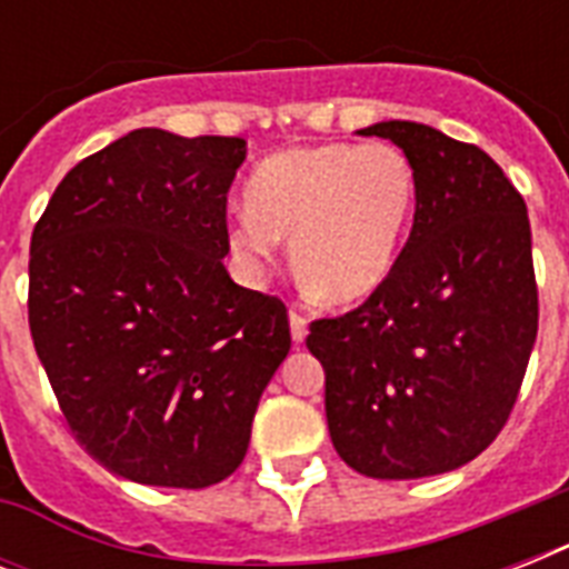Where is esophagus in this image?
<instances>
[{
	"instance_id": "1",
	"label": "esophagus",
	"mask_w": 569,
	"mask_h": 569,
	"mask_svg": "<svg viewBox=\"0 0 569 569\" xmlns=\"http://www.w3.org/2000/svg\"><path fill=\"white\" fill-rule=\"evenodd\" d=\"M289 325H292L295 342H303V339H307V319H303V312H298L292 307V310H289Z\"/></svg>"
}]
</instances>
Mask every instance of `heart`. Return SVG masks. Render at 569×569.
Instances as JSON below:
<instances>
[{"label": "heart", "instance_id": "heart-1", "mask_svg": "<svg viewBox=\"0 0 569 569\" xmlns=\"http://www.w3.org/2000/svg\"><path fill=\"white\" fill-rule=\"evenodd\" d=\"M230 244L262 266L292 236L295 271L333 303L372 295L396 266L416 209L405 150L372 144L292 147L257 164Z\"/></svg>", "mask_w": 569, "mask_h": 569}]
</instances>
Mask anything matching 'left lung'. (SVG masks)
<instances>
[{"mask_svg":"<svg viewBox=\"0 0 569 569\" xmlns=\"http://www.w3.org/2000/svg\"><path fill=\"white\" fill-rule=\"evenodd\" d=\"M416 171V214L389 277L310 325L333 449L360 476L425 478L478 458L508 422L538 339L526 200L476 144L387 120Z\"/></svg>","mask_w":569,"mask_h":569,"instance_id":"1","label":"left lung"}]
</instances>
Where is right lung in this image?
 <instances>
[{
    "label": "right lung",
    "instance_id": "1",
    "mask_svg": "<svg viewBox=\"0 0 569 569\" xmlns=\"http://www.w3.org/2000/svg\"><path fill=\"white\" fill-rule=\"evenodd\" d=\"M244 138L136 129L58 182L31 232L29 328L73 437L153 487L218 485L292 346L274 295L232 283Z\"/></svg>",
    "mask_w": 569,
    "mask_h": 569
}]
</instances>
